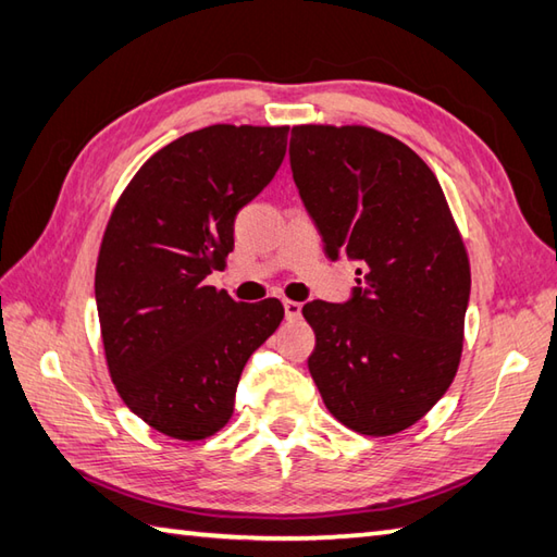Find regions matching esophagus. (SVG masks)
<instances>
[{
    "mask_svg": "<svg viewBox=\"0 0 557 557\" xmlns=\"http://www.w3.org/2000/svg\"><path fill=\"white\" fill-rule=\"evenodd\" d=\"M285 315L289 318V321H297V318L301 315V304L299 301H285Z\"/></svg>",
    "mask_w": 557,
    "mask_h": 557,
    "instance_id": "34e87169",
    "label": "esophagus"
}]
</instances>
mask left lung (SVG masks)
Wrapping results in <instances>:
<instances>
[{"mask_svg":"<svg viewBox=\"0 0 557 557\" xmlns=\"http://www.w3.org/2000/svg\"><path fill=\"white\" fill-rule=\"evenodd\" d=\"M289 164L330 260H357L342 304L313 299L309 371L327 411L363 435L417 423L457 373L471 272L435 174L369 126H294Z\"/></svg>","mask_w":557,"mask_h":557,"instance_id":"left-lung-1","label":"left lung"}]
</instances>
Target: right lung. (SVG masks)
Returning a JSON list of instances; mask_svg holds the SVG:
<instances>
[{"mask_svg": "<svg viewBox=\"0 0 557 557\" xmlns=\"http://www.w3.org/2000/svg\"><path fill=\"white\" fill-rule=\"evenodd\" d=\"M287 126L198 128L136 172L102 236L96 304L124 405L152 429L200 441L234 411L248 357L285 318L208 285L234 248V218L287 152Z\"/></svg>", "mask_w": 557, "mask_h": 557, "instance_id": "right-lung-1", "label": "right lung"}]
</instances>
